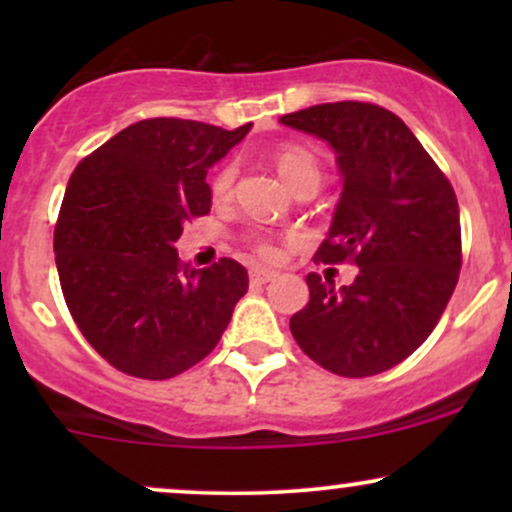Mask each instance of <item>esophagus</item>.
I'll list each match as a JSON object with an SVG mask.
<instances>
[{"label":"esophagus","instance_id":"1","mask_svg":"<svg viewBox=\"0 0 512 512\" xmlns=\"http://www.w3.org/2000/svg\"><path fill=\"white\" fill-rule=\"evenodd\" d=\"M276 276L274 269H264V267H252L250 269V281L252 284H267Z\"/></svg>","mask_w":512,"mask_h":512}]
</instances>
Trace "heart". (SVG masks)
Wrapping results in <instances>:
<instances>
[{"label":"heart","instance_id":"1","mask_svg":"<svg viewBox=\"0 0 512 512\" xmlns=\"http://www.w3.org/2000/svg\"><path fill=\"white\" fill-rule=\"evenodd\" d=\"M272 161L276 170H279L281 180L286 182V185L296 187L301 185L303 180H320V161H317V156L313 154L310 149H305V146H298V144H284L279 146V149L272 154ZM236 175H238V166L236 163H228V166H223L219 173H216L214 182H211V192H214L216 199H228L233 192V185H236ZM257 250H260L262 257H274L276 255V248L272 243H257Z\"/></svg>","mask_w":512,"mask_h":512}]
</instances>
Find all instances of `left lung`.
Wrapping results in <instances>:
<instances>
[{
    "mask_svg": "<svg viewBox=\"0 0 512 512\" xmlns=\"http://www.w3.org/2000/svg\"><path fill=\"white\" fill-rule=\"evenodd\" d=\"M337 156L342 195L315 260L356 262L354 284L305 276L310 301L291 317L298 346L344 378L390 370L438 325L462 267L460 207L414 132L373 103H322L281 117Z\"/></svg>",
    "mask_w": 512,
    "mask_h": 512,
    "instance_id": "obj_1",
    "label": "left lung"
}]
</instances>
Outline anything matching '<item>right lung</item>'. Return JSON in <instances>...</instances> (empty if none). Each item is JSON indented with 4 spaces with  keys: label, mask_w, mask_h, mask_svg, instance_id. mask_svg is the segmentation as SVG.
<instances>
[{
    "label": "right lung",
    "mask_w": 512,
    "mask_h": 512,
    "mask_svg": "<svg viewBox=\"0 0 512 512\" xmlns=\"http://www.w3.org/2000/svg\"><path fill=\"white\" fill-rule=\"evenodd\" d=\"M252 125L154 117L129 125L69 178L55 228L64 301L110 366L168 380L211 354L248 291L243 264L178 257L182 226L211 209L207 170Z\"/></svg>",
    "instance_id": "right-lung-1"
}]
</instances>
